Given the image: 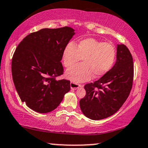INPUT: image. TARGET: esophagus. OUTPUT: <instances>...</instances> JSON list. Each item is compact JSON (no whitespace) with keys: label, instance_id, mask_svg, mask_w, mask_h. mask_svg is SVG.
I'll use <instances>...</instances> for the list:
<instances>
[{"label":"esophagus","instance_id":"34e87169","mask_svg":"<svg viewBox=\"0 0 148 148\" xmlns=\"http://www.w3.org/2000/svg\"><path fill=\"white\" fill-rule=\"evenodd\" d=\"M81 85H80V84H77V83H74V82H71L70 83V87L72 89H76L77 88L80 87Z\"/></svg>","mask_w":148,"mask_h":148}]
</instances>
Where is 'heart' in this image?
I'll use <instances>...</instances> for the list:
<instances>
[{"label": "heart", "instance_id": "heart-1", "mask_svg": "<svg viewBox=\"0 0 148 148\" xmlns=\"http://www.w3.org/2000/svg\"><path fill=\"white\" fill-rule=\"evenodd\" d=\"M116 49L110 43L94 38L80 40L77 45L69 42L63 49L62 59L65 68H70L83 59V63L68 69L66 77L75 83L100 78L111 70L115 61Z\"/></svg>", "mask_w": 148, "mask_h": 148}]
</instances>
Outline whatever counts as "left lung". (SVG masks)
I'll return each instance as SVG.
<instances>
[{
    "mask_svg": "<svg viewBox=\"0 0 148 148\" xmlns=\"http://www.w3.org/2000/svg\"><path fill=\"white\" fill-rule=\"evenodd\" d=\"M133 77L131 53L125 45H118L117 61L113 68L99 80L86 84L84 87L86 95L80 100L83 113L93 120L113 115L128 98Z\"/></svg>",
    "mask_w": 148,
    "mask_h": 148,
    "instance_id": "obj_1",
    "label": "left lung"
}]
</instances>
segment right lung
I'll use <instances>...</instances> for the list:
<instances>
[{"label": "right lung", "instance_id": "1", "mask_svg": "<svg viewBox=\"0 0 148 148\" xmlns=\"http://www.w3.org/2000/svg\"><path fill=\"white\" fill-rule=\"evenodd\" d=\"M74 30L64 27L30 33L15 50L12 78L22 102L40 113L55 109L70 90V81L56 80L63 74L61 61Z\"/></svg>", "mask_w": 148, "mask_h": 148}]
</instances>
